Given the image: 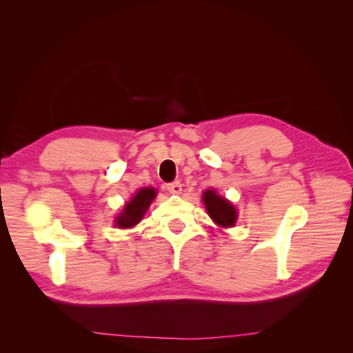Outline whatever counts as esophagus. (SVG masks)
Instances as JSON below:
<instances>
[{"mask_svg":"<svg viewBox=\"0 0 353 353\" xmlns=\"http://www.w3.org/2000/svg\"><path fill=\"white\" fill-rule=\"evenodd\" d=\"M166 188H168L169 193H172V194H181V191H183V185H181V183H178V181H176V183L168 184Z\"/></svg>","mask_w":353,"mask_h":353,"instance_id":"obj_1","label":"esophagus"}]
</instances>
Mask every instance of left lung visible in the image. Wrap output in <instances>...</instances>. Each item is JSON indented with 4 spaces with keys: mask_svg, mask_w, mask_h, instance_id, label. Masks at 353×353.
I'll list each match as a JSON object with an SVG mask.
<instances>
[{
    "mask_svg": "<svg viewBox=\"0 0 353 353\" xmlns=\"http://www.w3.org/2000/svg\"><path fill=\"white\" fill-rule=\"evenodd\" d=\"M203 203H205L209 216L216 225L222 228L236 225L237 209L225 197L219 196L215 190L210 188L203 193Z\"/></svg>",
    "mask_w": 353,
    "mask_h": 353,
    "instance_id": "obj_1",
    "label": "left lung"
}]
</instances>
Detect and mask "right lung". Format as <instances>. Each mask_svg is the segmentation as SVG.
I'll list each match as a JSON object with an SVG mask.
<instances>
[{
    "label": "right lung",
    "instance_id": "obj_1",
    "mask_svg": "<svg viewBox=\"0 0 353 353\" xmlns=\"http://www.w3.org/2000/svg\"><path fill=\"white\" fill-rule=\"evenodd\" d=\"M157 191L153 187H145L138 190L134 197L126 203L122 212L116 216L114 223L117 228H132L144 216L148 206L152 205Z\"/></svg>",
    "mask_w": 353,
    "mask_h": 353
}]
</instances>
